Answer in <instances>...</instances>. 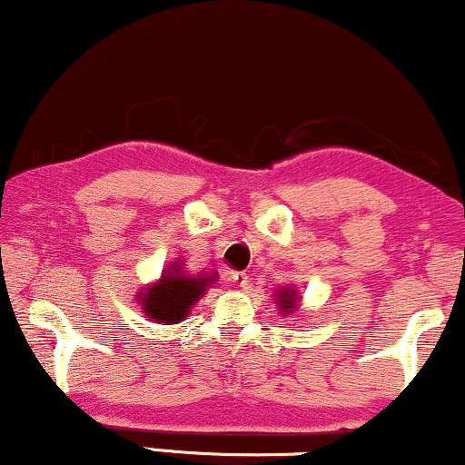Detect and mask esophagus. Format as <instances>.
I'll list each match as a JSON object with an SVG mask.
<instances>
[{"instance_id":"obj_1","label":"esophagus","mask_w":465,"mask_h":465,"mask_svg":"<svg viewBox=\"0 0 465 465\" xmlns=\"http://www.w3.org/2000/svg\"><path fill=\"white\" fill-rule=\"evenodd\" d=\"M232 282L239 285V288H247L250 285V277H247V272H241V271H234L232 272Z\"/></svg>"}]
</instances>
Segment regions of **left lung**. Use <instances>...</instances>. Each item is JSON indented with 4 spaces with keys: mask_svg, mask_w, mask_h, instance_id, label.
I'll use <instances>...</instances> for the list:
<instances>
[{
    "mask_svg": "<svg viewBox=\"0 0 465 465\" xmlns=\"http://www.w3.org/2000/svg\"><path fill=\"white\" fill-rule=\"evenodd\" d=\"M272 298H275L277 311L283 317L298 311V304H301V301H302V296L298 294V290H294V285H283V288H279L275 292V296Z\"/></svg>",
    "mask_w": 465,
    "mask_h": 465,
    "instance_id": "1",
    "label": "left lung"
}]
</instances>
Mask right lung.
Listing matches in <instances>:
<instances>
[{
	"label": "right lung",
	"instance_id": "add662e5",
	"mask_svg": "<svg viewBox=\"0 0 465 465\" xmlns=\"http://www.w3.org/2000/svg\"><path fill=\"white\" fill-rule=\"evenodd\" d=\"M215 282H218V272L193 275V272H186V266L180 258L171 262L154 283L139 290L135 301L150 322L173 326L186 320L194 304Z\"/></svg>",
	"mask_w": 465,
	"mask_h": 465
}]
</instances>
